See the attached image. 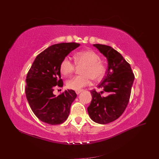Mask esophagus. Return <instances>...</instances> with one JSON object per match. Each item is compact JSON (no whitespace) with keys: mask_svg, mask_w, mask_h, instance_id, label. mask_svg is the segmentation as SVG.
<instances>
[{"mask_svg":"<svg viewBox=\"0 0 159 159\" xmlns=\"http://www.w3.org/2000/svg\"><path fill=\"white\" fill-rule=\"evenodd\" d=\"M83 91V89H80V90H76L75 91V93H77V94H79V93H80L81 91Z\"/></svg>","mask_w":159,"mask_h":159,"instance_id":"1","label":"esophagus"}]
</instances>
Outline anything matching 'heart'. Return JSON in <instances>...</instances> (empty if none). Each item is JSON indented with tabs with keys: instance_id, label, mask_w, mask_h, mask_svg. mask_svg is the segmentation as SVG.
<instances>
[{
	"instance_id": "obj_1",
	"label": "heart",
	"mask_w": 159,
	"mask_h": 159,
	"mask_svg": "<svg viewBox=\"0 0 159 159\" xmlns=\"http://www.w3.org/2000/svg\"><path fill=\"white\" fill-rule=\"evenodd\" d=\"M75 63L71 57L66 56L61 60L60 65L61 74L65 76L69 75L75 68V64L84 66L81 70L82 75H75L66 81V86L69 89L80 90L90 82V78L94 81H98L104 76L106 68L102 61L101 57L95 52L88 50L75 53L74 56Z\"/></svg>"
}]
</instances>
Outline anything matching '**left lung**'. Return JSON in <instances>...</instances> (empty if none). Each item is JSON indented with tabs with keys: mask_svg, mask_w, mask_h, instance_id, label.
<instances>
[{
	"mask_svg": "<svg viewBox=\"0 0 159 159\" xmlns=\"http://www.w3.org/2000/svg\"><path fill=\"white\" fill-rule=\"evenodd\" d=\"M93 46L107 57L108 68L98 87L103 91L97 92L95 89L90 91L92 99L88 111L95 123L107 124L118 119L125 110L134 75L130 64L112 47L99 44ZM104 91L109 93L106 97L101 96Z\"/></svg>",
	"mask_w": 159,
	"mask_h": 159,
	"instance_id": "8db88e82",
	"label": "left lung"
}]
</instances>
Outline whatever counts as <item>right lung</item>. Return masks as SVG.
Instances as JSON below:
<instances>
[{
  "label": "right lung",
  "instance_id": "right-lung-1",
  "mask_svg": "<svg viewBox=\"0 0 159 159\" xmlns=\"http://www.w3.org/2000/svg\"><path fill=\"white\" fill-rule=\"evenodd\" d=\"M80 46L75 42L52 45L38 54L28 71L25 93L30 107L42 122L59 125L68 119L77 94L72 89L53 94L56 86L63 87L60 65L64 57Z\"/></svg>",
  "mask_w": 159,
  "mask_h": 159
}]
</instances>
